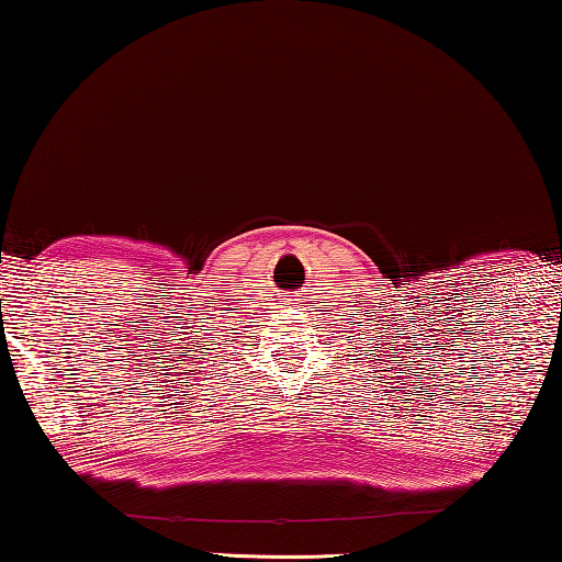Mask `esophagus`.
<instances>
[{"instance_id":"obj_1","label":"esophagus","mask_w":562,"mask_h":562,"mask_svg":"<svg viewBox=\"0 0 562 562\" xmlns=\"http://www.w3.org/2000/svg\"><path fill=\"white\" fill-rule=\"evenodd\" d=\"M292 305H295V300H292Z\"/></svg>"}]
</instances>
